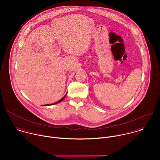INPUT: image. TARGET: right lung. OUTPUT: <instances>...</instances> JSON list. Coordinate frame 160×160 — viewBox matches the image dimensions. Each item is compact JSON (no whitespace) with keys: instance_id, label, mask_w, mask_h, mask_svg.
Listing matches in <instances>:
<instances>
[{"instance_id":"add662e5","label":"right lung","mask_w":160,"mask_h":160,"mask_svg":"<svg viewBox=\"0 0 160 160\" xmlns=\"http://www.w3.org/2000/svg\"><path fill=\"white\" fill-rule=\"evenodd\" d=\"M67 94V93H66ZM66 95L62 98V99H61L59 101H57L56 102H55V103H54V104H46L45 106H52V105H54V104H58V103H59V102H61V101H62V100L65 98V97H66Z\"/></svg>"}]
</instances>
